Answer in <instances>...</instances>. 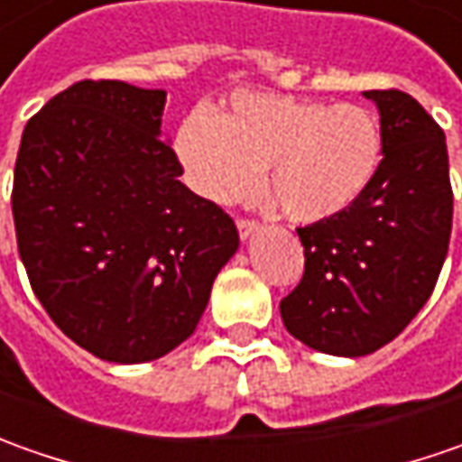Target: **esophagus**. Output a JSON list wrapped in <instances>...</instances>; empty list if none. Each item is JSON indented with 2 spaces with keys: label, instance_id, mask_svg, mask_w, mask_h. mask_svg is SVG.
Here are the masks:
<instances>
[{
  "label": "esophagus",
  "instance_id": "esophagus-1",
  "mask_svg": "<svg viewBox=\"0 0 462 462\" xmlns=\"http://www.w3.org/2000/svg\"><path fill=\"white\" fill-rule=\"evenodd\" d=\"M261 230V225L255 222V219H237V232H240V237L243 240H247L253 232H258Z\"/></svg>",
  "mask_w": 462,
  "mask_h": 462
}]
</instances>
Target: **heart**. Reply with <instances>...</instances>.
Masks as SVG:
<instances>
[{"label": "heart", "instance_id": "1", "mask_svg": "<svg viewBox=\"0 0 462 462\" xmlns=\"http://www.w3.org/2000/svg\"><path fill=\"white\" fill-rule=\"evenodd\" d=\"M189 186L215 204L247 201L263 181L296 222H322L368 191L383 130L368 106L243 91L215 120L191 115L176 133Z\"/></svg>", "mask_w": 462, "mask_h": 462}]
</instances>
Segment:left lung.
Listing matches in <instances>:
<instances>
[{
  "label": "left lung",
  "mask_w": 462,
  "mask_h": 462,
  "mask_svg": "<svg viewBox=\"0 0 462 462\" xmlns=\"http://www.w3.org/2000/svg\"><path fill=\"white\" fill-rule=\"evenodd\" d=\"M363 94L381 112V168L350 209L296 230L304 276L281 299V319L296 340L347 358L383 347L417 317L453 230L442 127L399 88Z\"/></svg>",
  "instance_id": "obj_1"
}]
</instances>
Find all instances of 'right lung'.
Returning a JSON list of instances; mask_svg holds the SVG:
<instances>
[{
	"mask_svg": "<svg viewBox=\"0 0 462 462\" xmlns=\"http://www.w3.org/2000/svg\"><path fill=\"white\" fill-rule=\"evenodd\" d=\"M166 91L79 81L24 125L14 163L17 250L63 335L112 363H145L194 335L232 217L186 189L161 140Z\"/></svg>",
	"mask_w": 462,
	"mask_h": 462,
	"instance_id": "right-lung-1",
	"label": "right lung"
}]
</instances>
